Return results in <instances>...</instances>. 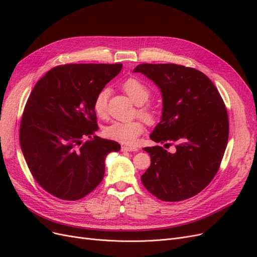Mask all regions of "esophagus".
<instances>
[{"label": "esophagus", "instance_id": "obj_1", "mask_svg": "<svg viewBox=\"0 0 257 257\" xmlns=\"http://www.w3.org/2000/svg\"><path fill=\"white\" fill-rule=\"evenodd\" d=\"M121 150L122 151H128V152H132V151H137L138 149L136 147H128V146H122L121 147Z\"/></svg>", "mask_w": 257, "mask_h": 257}]
</instances>
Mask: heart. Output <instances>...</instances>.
<instances>
[{"mask_svg":"<svg viewBox=\"0 0 257 257\" xmlns=\"http://www.w3.org/2000/svg\"><path fill=\"white\" fill-rule=\"evenodd\" d=\"M122 90L130 97L132 102L136 105L145 104L150 96V91L144 83L135 78H130L122 84ZM107 100L108 90H102L95 96L93 102V109L99 118H104L107 114ZM139 114L148 121L152 122L155 118L154 111L149 107H142L138 110ZM145 130L144 123L141 120L130 122H112L104 128V135L112 141L119 142L124 145H134L137 138L143 134Z\"/></svg>","mask_w":257,"mask_h":257,"instance_id":"heart-1","label":"heart"}]
</instances>
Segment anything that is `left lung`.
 I'll return each mask as SVG.
<instances>
[{
  "label": "left lung",
  "instance_id": "left-lung-1",
  "mask_svg": "<svg viewBox=\"0 0 257 257\" xmlns=\"http://www.w3.org/2000/svg\"><path fill=\"white\" fill-rule=\"evenodd\" d=\"M162 93L161 121L150 138L176 143V152L147 147L151 165L142 176L145 188L165 201L188 199L211 182L228 141V116L212 81L197 69L177 64H139ZM168 145V144H166Z\"/></svg>",
  "mask_w": 257,
  "mask_h": 257
}]
</instances>
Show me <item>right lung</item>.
I'll return each instance as SVG.
<instances>
[{
  "instance_id": "1",
  "label": "right lung",
  "mask_w": 257,
  "mask_h": 257,
  "mask_svg": "<svg viewBox=\"0 0 257 257\" xmlns=\"http://www.w3.org/2000/svg\"><path fill=\"white\" fill-rule=\"evenodd\" d=\"M122 64L57 66L37 81L25 107L20 146L42 188L64 200L88 195L103 180L105 160L120 145L92 135L98 130L95 96ZM85 136L90 141L83 145Z\"/></svg>"
}]
</instances>
